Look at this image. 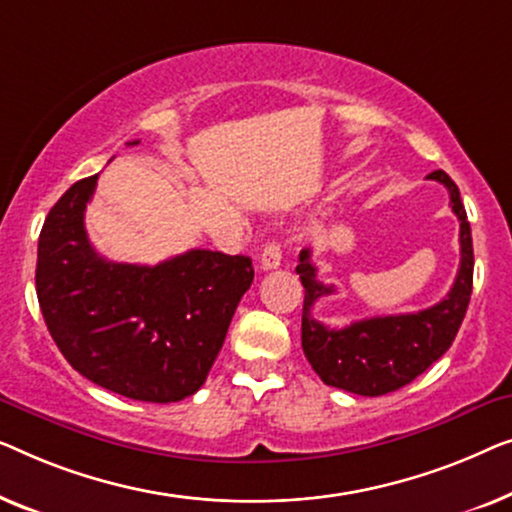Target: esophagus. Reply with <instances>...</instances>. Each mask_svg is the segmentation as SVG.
<instances>
[{"instance_id":"34e87169","label":"esophagus","mask_w":512,"mask_h":512,"mask_svg":"<svg viewBox=\"0 0 512 512\" xmlns=\"http://www.w3.org/2000/svg\"><path fill=\"white\" fill-rule=\"evenodd\" d=\"M280 259H283V250H280V243L278 241H269L264 246V250H262V257H259V266H262L264 271L278 269Z\"/></svg>"}]
</instances>
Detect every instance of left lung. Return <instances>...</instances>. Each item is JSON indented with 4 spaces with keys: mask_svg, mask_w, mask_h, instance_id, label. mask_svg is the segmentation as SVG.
Listing matches in <instances>:
<instances>
[{
    "mask_svg": "<svg viewBox=\"0 0 512 512\" xmlns=\"http://www.w3.org/2000/svg\"><path fill=\"white\" fill-rule=\"evenodd\" d=\"M448 187L450 206L459 220V271L448 297L417 313L366 318L343 329H329L311 315L320 297L334 294V285L318 280L311 250H301L297 273L304 285L301 345L322 383L338 390L380 397L390 394L429 369L455 341L473 290V241L471 225L459 197V187L445 171L427 176Z\"/></svg>",
    "mask_w": 512,
    "mask_h": 512,
    "instance_id": "1",
    "label": "left lung"
}]
</instances>
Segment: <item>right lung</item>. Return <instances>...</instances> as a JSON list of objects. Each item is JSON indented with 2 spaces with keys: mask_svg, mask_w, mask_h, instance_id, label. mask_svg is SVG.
Segmentation results:
<instances>
[{
  "mask_svg": "<svg viewBox=\"0 0 512 512\" xmlns=\"http://www.w3.org/2000/svg\"><path fill=\"white\" fill-rule=\"evenodd\" d=\"M97 178L71 185L43 222V320L64 359L95 385L136 401H181L204 385L255 278L253 259L197 248L155 266L109 262L83 222Z\"/></svg>",
  "mask_w": 512,
  "mask_h": 512,
  "instance_id": "right-lung-1",
  "label": "right lung"
}]
</instances>
